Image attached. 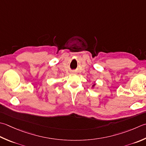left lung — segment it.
Instances as JSON below:
<instances>
[{"mask_svg":"<svg viewBox=\"0 0 146 146\" xmlns=\"http://www.w3.org/2000/svg\"><path fill=\"white\" fill-rule=\"evenodd\" d=\"M94 85H93V87H94Z\"/></svg>","mask_w":146,"mask_h":146,"instance_id":"left-lung-1","label":"left lung"}]
</instances>
